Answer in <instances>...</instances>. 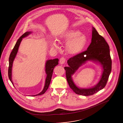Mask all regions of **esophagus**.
Masks as SVG:
<instances>
[{
  "label": "esophagus",
  "mask_w": 123,
  "mask_h": 123,
  "mask_svg": "<svg viewBox=\"0 0 123 123\" xmlns=\"http://www.w3.org/2000/svg\"><path fill=\"white\" fill-rule=\"evenodd\" d=\"M65 61H66V59H65L64 57H61L59 60V63L60 64H64Z\"/></svg>",
  "instance_id": "34e87169"
}]
</instances>
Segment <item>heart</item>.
I'll list each match as a JSON object with an SVG mask.
<instances>
[{"mask_svg":"<svg viewBox=\"0 0 123 123\" xmlns=\"http://www.w3.org/2000/svg\"><path fill=\"white\" fill-rule=\"evenodd\" d=\"M59 41L61 43L67 44V51L70 53H79L86 45L88 40L86 36L81 34L79 30L71 29L61 35ZM52 46L56 48H59L58 44L55 41L52 43Z\"/></svg>","mask_w":123,"mask_h":123,"instance_id":"1","label":"heart"}]
</instances>
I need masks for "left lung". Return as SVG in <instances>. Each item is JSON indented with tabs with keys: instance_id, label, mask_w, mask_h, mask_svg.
I'll return each mask as SVG.
<instances>
[{
	"instance_id": "8db88e82",
	"label": "left lung",
	"mask_w": 123,
	"mask_h": 123,
	"mask_svg": "<svg viewBox=\"0 0 123 123\" xmlns=\"http://www.w3.org/2000/svg\"><path fill=\"white\" fill-rule=\"evenodd\" d=\"M92 40L87 50L70 58L67 61L68 67H65L66 77L69 85L77 94L84 96L93 95L105 87L111 70V59L109 45L105 39L93 27ZM88 60L99 62L104 71L99 82L94 87L80 89L74 84L71 76L80 66Z\"/></svg>"
}]
</instances>
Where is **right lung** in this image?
<instances>
[{
  "mask_svg": "<svg viewBox=\"0 0 123 123\" xmlns=\"http://www.w3.org/2000/svg\"><path fill=\"white\" fill-rule=\"evenodd\" d=\"M31 33H32L31 32H27L22 35L18 39V41L16 42V44H15L12 52L10 54L9 59V68H8V76H9V78L10 80L11 81V82H12L13 85H14V84H13V82L12 81V67L13 61L17 55V54L18 53V48H19L20 43L22 41L23 38L29 35V34H30ZM58 61H59V59H55L47 60L46 64V66H45V67H46L45 71H46V73L47 74V76L46 79V81H45V84L44 88L40 93L37 94L36 95H32L33 96L41 95V94H44L46 92V91H47V89H48V88L49 86L50 82L51 81L53 69H54L55 66L59 64Z\"/></svg>",
  "mask_w": 123,
  "mask_h": 123,
  "instance_id": "add662e5",
  "label": "right lung"
}]
</instances>
